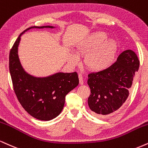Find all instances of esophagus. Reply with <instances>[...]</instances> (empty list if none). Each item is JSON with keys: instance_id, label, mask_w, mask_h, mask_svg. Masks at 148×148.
Wrapping results in <instances>:
<instances>
[{"instance_id": "1", "label": "esophagus", "mask_w": 148, "mask_h": 148, "mask_svg": "<svg viewBox=\"0 0 148 148\" xmlns=\"http://www.w3.org/2000/svg\"><path fill=\"white\" fill-rule=\"evenodd\" d=\"M79 83L81 85L83 84V75L81 74H79Z\"/></svg>"}]
</instances>
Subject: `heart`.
<instances>
[{
    "mask_svg": "<svg viewBox=\"0 0 148 148\" xmlns=\"http://www.w3.org/2000/svg\"><path fill=\"white\" fill-rule=\"evenodd\" d=\"M108 36L103 32H98L88 37L77 47L78 56H87L84 63L88 68L95 72H100L110 66L114 58L117 49L116 42L113 39L105 40ZM71 63L75 64L77 59L71 57Z\"/></svg>",
    "mask_w": 148,
    "mask_h": 148,
    "instance_id": "b5f03b06",
    "label": "heart"
}]
</instances>
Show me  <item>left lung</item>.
<instances>
[{"mask_svg":"<svg viewBox=\"0 0 148 148\" xmlns=\"http://www.w3.org/2000/svg\"><path fill=\"white\" fill-rule=\"evenodd\" d=\"M139 65L136 53L127 49L111 66L88 74V84L91 91L88 106L96 115L107 117L122 106L129 96Z\"/></svg>","mask_w":148,"mask_h":148,"instance_id":"left-lung-1","label":"left lung"}]
</instances>
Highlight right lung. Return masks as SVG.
<instances>
[{
	"label": "right lung",
	"mask_w": 148,
	"mask_h": 148,
	"mask_svg": "<svg viewBox=\"0 0 148 148\" xmlns=\"http://www.w3.org/2000/svg\"><path fill=\"white\" fill-rule=\"evenodd\" d=\"M45 27H30L19 35L10 50L9 67L14 92L23 108L35 119L49 121L60 114L65 96L79 85V81L76 72H58L47 77L37 78L23 69L18 55L21 35L32 28Z\"/></svg>",
	"instance_id": "obj_1"
}]
</instances>
